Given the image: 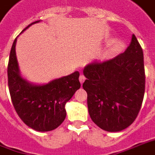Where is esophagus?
I'll return each instance as SVG.
<instances>
[{
  "instance_id": "esophagus-1",
  "label": "esophagus",
  "mask_w": 155,
  "mask_h": 155,
  "mask_svg": "<svg viewBox=\"0 0 155 155\" xmlns=\"http://www.w3.org/2000/svg\"><path fill=\"white\" fill-rule=\"evenodd\" d=\"M79 80H80V82L82 84V83L85 81V80H86V77H85V76H84L83 74H81V75H80V77H79Z\"/></svg>"
}]
</instances>
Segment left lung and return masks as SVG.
I'll use <instances>...</instances> for the list:
<instances>
[{"label": "left lung", "instance_id": "8db88e82", "mask_svg": "<svg viewBox=\"0 0 155 155\" xmlns=\"http://www.w3.org/2000/svg\"><path fill=\"white\" fill-rule=\"evenodd\" d=\"M88 112L95 124L109 132L126 129L140 111L145 92L143 52L132 35L126 51L112 59L84 68Z\"/></svg>", "mask_w": 155, "mask_h": 155}]
</instances>
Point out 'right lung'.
Segmentation results:
<instances>
[{
	"instance_id": "add662e5",
	"label": "right lung",
	"mask_w": 155,
	"mask_h": 155,
	"mask_svg": "<svg viewBox=\"0 0 155 155\" xmlns=\"http://www.w3.org/2000/svg\"><path fill=\"white\" fill-rule=\"evenodd\" d=\"M35 21L31 25L39 22ZM14 39L8 66V88L14 107L20 119L37 131L56 129L66 117L65 104L81 87L80 73L51 81L44 85H33L21 77L16 57Z\"/></svg>"
}]
</instances>
